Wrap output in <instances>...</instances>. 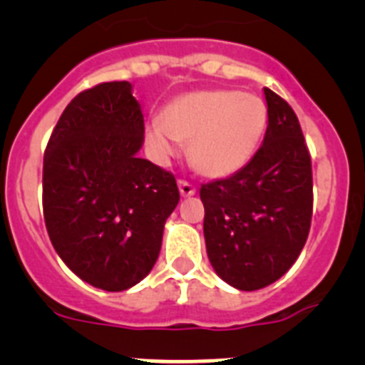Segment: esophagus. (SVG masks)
Returning <instances> with one entry per match:
<instances>
[{
    "label": "esophagus",
    "mask_w": 365,
    "mask_h": 365,
    "mask_svg": "<svg viewBox=\"0 0 365 365\" xmlns=\"http://www.w3.org/2000/svg\"><path fill=\"white\" fill-rule=\"evenodd\" d=\"M179 192L182 197H192V195H195V186H193L190 180L180 179L179 180Z\"/></svg>",
    "instance_id": "obj_1"
}]
</instances>
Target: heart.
<instances>
[{"label": "heart", "instance_id": "obj_1", "mask_svg": "<svg viewBox=\"0 0 365 365\" xmlns=\"http://www.w3.org/2000/svg\"><path fill=\"white\" fill-rule=\"evenodd\" d=\"M267 128V106L256 95L208 89L180 96L150 122L146 138L155 153L172 157L190 144V163L205 177H228L247 166Z\"/></svg>", "mask_w": 365, "mask_h": 365}]
</instances>
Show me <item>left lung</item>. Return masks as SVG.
Returning a JSON list of instances; mask_svg holds the SVG:
<instances>
[{"mask_svg": "<svg viewBox=\"0 0 365 365\" xmlns=\"http://www.w3.org/2000/svg\"><path fill=\"white\" fill-rule=\"evenodd\" d=\"M263 144L234 175L201 185L206 252L217 276L257 291L294 265L312 217V166L298 117L265 87Z\"/></svg>", "mask_w": 365, "mask_h": 365, "instance_id": "obj_1", "label": "left lung"}]
</instances>
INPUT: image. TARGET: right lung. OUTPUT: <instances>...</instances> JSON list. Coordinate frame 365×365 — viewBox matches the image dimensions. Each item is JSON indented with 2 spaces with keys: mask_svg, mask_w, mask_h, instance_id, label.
<instances>
[{
  "mask_svg": "<svg viewBox=\"0 0 365 365\" xmlns=\"http://www.w3.org/2000/svg\"><path fill=\"white\" fill-rule=\"evenodd\" d=\"M143 140L131 83L104 82L71 100L43 153L51 243L80 279L109 292L150 274L179 202L173 173L137 155Z\"/></svg>",
  "mask_w": 365,
  "mask_h": 365,
  "instance_id": "obj_1",
  "label": "right lung"
}]
</instances>
